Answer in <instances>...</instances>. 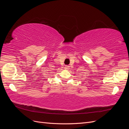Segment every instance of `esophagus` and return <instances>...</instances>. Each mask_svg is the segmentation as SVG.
I'll return each instance as SVG.
<instances>
[{"label":"esophagus","instance_id":"1","mask_svg":"<svg viewBox=\"0 0 129 129\" xmlns=\"http://www.w3.org/2000/svg\"><path fill=\"white\" fill-rule=\"evenodd\" d=\"M69 66H65V67H64V68L66 69H68L69 68Z\"/></svg>","mask_w":129,"mask_h":129}]
</instances>
